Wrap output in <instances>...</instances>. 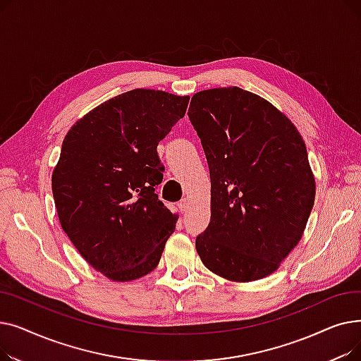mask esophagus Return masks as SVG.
<instances>
[{"mask_svg": "<svg viewBox=\"0 0 361 361\" xmlns=\"http://www.w3.org/2000/svg\"><path fill=\"white\" fill-rule=\"evenodd\" d=\"M177 206H178V209H180V212H181V214H184V212L187 211V207H188V203H187V200H185V199H183V200H180V202H178V204H177Z\"/></svg>", "mask_w": 361, "mask_h": 361, "instance_id": "34e87169", "label": "esophagus"}]
</instances>
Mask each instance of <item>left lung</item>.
<instances>
[{
    "mask_svg": "<svg viewBox=\"0 0 361 361\" xmlns=\"http://www.w3.org/2000/svg\"><path fill=\"white\" fill-rule=\"evenodd\" d=\"M187 114L211 174V222L196 238L203 264L234 282L271 275L314 203L305 140L271 102L237 86L195 93Z\"/></svg>",
    "mask_w": 361,
    "mask_h": 361,
    "instance_id": "1",
    "label": "left lung"
}]
</instances>
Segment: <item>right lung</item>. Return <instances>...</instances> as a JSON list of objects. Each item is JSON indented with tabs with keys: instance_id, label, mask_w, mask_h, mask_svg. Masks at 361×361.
<instances>
[{
	"instance_id": "add662e5",
	"label": "right lung",
	"mask_w": 361,
	"mask_h": 361,
	"mask_svg": "<svg viewBox=\"0 0 361 361\" xmlns=\"http://www.w3.org/2000/svg\"><path fill=\"white\" fill-rule=\"evenodd\" d=\"M190 97L135 89L108 99L66 135L52 173L64 233L93 269L126 282L154 271L177 214L158 199L157 146Z\"/></svg>"
}]
</instances>
